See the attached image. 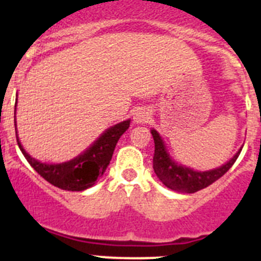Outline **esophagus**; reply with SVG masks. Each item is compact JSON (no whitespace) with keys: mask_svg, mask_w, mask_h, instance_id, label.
<instances>
[{"mask_svg":"<svg viewBox=\"0 0 261 261\" xmlns=\"http://www.w3.org/2000/svg\"><path fill=\"white\" fill-rule=\"evenodd\" d=\"M133 119H135V123L137 124L147 123V120L150 119V114H149V111L145 110V108H140V110L136 111Z\"/></svg>","mask_w":261,"mask_h":261,"instance_id":"1","label":"esophagus"}]
</instances>
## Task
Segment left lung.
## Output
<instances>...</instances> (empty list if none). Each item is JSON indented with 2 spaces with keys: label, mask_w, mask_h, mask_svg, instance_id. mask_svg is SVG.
<instances>
[{
  "label": "left lung",
  "mask_w": 261,
  "mask_h": 261,
  "mask_svg": "<svg viewBox=\"0 0 261 261\" xmlns=\"http://www.w3.org/2000/svg\"><path fill=\"white\" fill-rule=\"evenodd\" d=\"M151 136L155 145L153 156L154 172L167 188L183 193H195L218 180L221 176L229 171L242 151V149H239L238 153L221 167L209 170V171H195L192 168L177 165L172 161L170 154L167 153L162 137L159 136L155 129H151Z\"/></svg>",
  "instance_id": "left-lung-1"
}]
</instances>
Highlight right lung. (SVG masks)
Masks as SVG:
<instances>
[{"mask_svg": "<svg viewBox=\"0 0 261 261\" xmlns=\"http://www.w3.org/2000/svg\"><path fill=\"white\" fill-rule=\"evenodd\" d=\"M17 107V103H15ZM130 120H125L116 125L111 126L94 142L91 146L85 150L81 155L64 163L47 165L32 158L20 145L17 135V124H15V135L20 151L23 153L27 162L32 168L43 176L47 181L65 191H85L96 183L98 177L105 174L106 168L110 165V161L114 154L119 138L129 128Z\"/></svg>", "mask_w": 261, "mask_h": 261, "instance_id": "add662e5", "label": "right lung"}]
</instances>
